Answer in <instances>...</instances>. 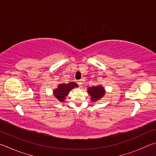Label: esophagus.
I'll return each instance as SVG.
<instances>
[{"mask_svg":"<svg viewBox=\"0 0 156 156\" xmlns=\"http://www.w3.org/2000/svg\"><path fill=\"white\" fill-rule=\"evenodd\" d=\"M78 83L79 86H80V87H82V85H83V83H82L81 80H79V81L78 82Z\"/></svg>","mask_w":156,"mask_h":156,"instance_id":"obj_1","label":"esophagus"}]
</instances>
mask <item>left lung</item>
Here are the masks:
<instances>
[{"label": "left lung", "instance_id": "1", "mask_svg": "<svg viewBox=\"0 0 156 156\" xmlns=\"http://www.w3.org/2000/svg\"><path fill=\"white\" fill-rule=\"evenodd\" d=\"M87 91L89 96H91L92 102H97L105 96L106 91L101 84L94 87H89L87 88Z\"/></svg>", "mask_w": 156, "mask_h": 156}]
</instances>
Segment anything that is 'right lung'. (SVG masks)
I'll return each mask as SVG.
<instances>
[{
  "mask_svg": "<svg viewBox=\"0 0 156 156\" xmlns=\"http://www.w3.org/2000/svg\"><path fill=\"white\" fill-rule=\"evenodd\" d=\"M78 87V84L73 83V82H70L69 83L58 84L57 88L54 89L53 91V94L58 101L61 102H65L66 97L69 94L70 91Z\"/></svg>",
  "mask_w": 156,
  "mask_h": 156,
  "instance_id": "1",
  "label": "right lung"
}]
</instances>
